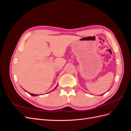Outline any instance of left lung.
I'll return each mask as SVG.
<instances>
[{"instance_id":"1","label":"left lung","mask_w":131,"mask_h":131,"mask_svg":"<svg viewBox=\"0 0 131 131\" xmlns=\"http://www.w3.org/2000/svg\"><path fill=\"white\" fill-rule=\"evenodd\" d=\"M102 95H103V94H102Z\"/></svg>"}]
</instances>
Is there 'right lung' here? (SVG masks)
Wrapping results in <instances>:
<instances>
[{
    "mask_svg": "<svg viewBox=\"0 0 131 131\" xmlns=\"http://www.w3.org/2000/svg\"><path fill=\"white\" fill-rule=\"evenodd\" d=\"M57 86L56 87V88H57ZM56 88H55V89H56ZM25 91H26V90H25ZM26 92H27V91H26ZM29 93V94L31 95V96H38V94H32V93Z\"/></svg>",
    "mask_w": 131,
    "mask_h": 131,
    "instance_id": "obj_1",
    "label": "right lung"
}]
</instances>
